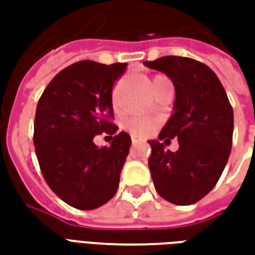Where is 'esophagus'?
<instances>
[{
	"mask_svg": "<svg viewBox=\"0 0 255 255\" xmlns=\"http://www.w3.org/2000/svg\"><path fill=\"white\" fill-rule=\"evenodd\" d=\"M131 140H132V143H136V142H138L139 139L136 138V136H132V139H131Z\"/></svg>",
	"mask_w": 255,
	"mask_h": 255,
	"instance_id": "1",
	"label": "esophagus"
}]
</instances>
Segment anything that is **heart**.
<instances>
[{"instance_id": "b5f03b06", "label": "heart", "mask_w": 255, "mask_h": 255, "mask_svg": "<svg viewBox=\"0 0 255 255\" xmlns=\"http://www.w3.org/2000/svg\"><path fill=\"white\" fill-rule=\"evenodd\" d=\"M165 76H161L157 75L151 80V86L153 89H155L158 83H160L162 79ZM158 120L157 119H147V117H129L127 120H124L123 123V127L127 129L128 132L136 135V136H144V135H149L157 126H158Z\"/></svg>"}]
</instances>
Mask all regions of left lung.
Listing matches in <instances>:
<instances>
[{"label":"left lung","mask_w":255,"mask_h":255,"mask_svg":"<svg viewBox=\"0 0 255 255\" xmlns=\"http://www.w3.org/2000/svg\"><path fill=\"white\" fill-rule=\"evenodd\" d=\"M144 65L172 79L173 115L158 140H149V168L157 192L175 205H192L213 190L232 147L234 111L216 73L201 61L165 56ZM177 137L175 153L163 144ZM164 140L163 144L160 140Z\"/></svg>","instance_id":"1"}]
</instances>
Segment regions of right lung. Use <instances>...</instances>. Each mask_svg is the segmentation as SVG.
<instances>
[{"label":"right lung","mask_w":255,"mask_h":255,"mask_svg":"<svg viewBox=\"0 0 255 255\" xmlns=\"http://www.w3.org/2000/svg\"><path fill=\"white\" fill-rule=\"evenodd\" d=\"M127 68L83 60L64 68L38 101L34 146L47 186L64 202L80 210L97 209L115 197L131 138L117 133L113 84ZM108 133L111 146L92 139Z\"/></svg>","instance_id":"1"}]
</instances>
